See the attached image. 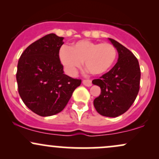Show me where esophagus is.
<instances>
[{"instance_id":"esophagus-1","label":"esophagus","mask_w":159,"mask_h":159,"mask_svg":"<svg viewBox=\"0 0 159 159\" xmlns=\"http://www.w3.org/2000/svg\"><path fill=\"white\" fill-rule=\"evenodd\" d=\"M82 83L84 85H85V86H88V87H90L92 85V81L90 79H84L82 81Z\"/></svg>"}]
</instances>
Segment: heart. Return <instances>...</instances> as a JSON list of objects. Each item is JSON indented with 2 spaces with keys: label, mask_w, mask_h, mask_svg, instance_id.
<instances>
[{
  "label": "heart",
  "mask_w": 159,
  "mask_h": 159,
  "mask_svg": "<svg viewBox=\"0 0 159 159\" xmlns=\"http://www.w3.org/2000/svg\"><path fill=\"white\" fill-rule=\"evenodd\" d=\"M117 54V49L111 43L82 40L70 48L62 47L60 50V60L66 72L71 75L75 74L82 62L90 74L99 75L112 67Z\"/></svg>",
  "instance_id": "heart-1"
}]
</instances>
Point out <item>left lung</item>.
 I'll return each instance as SVG.
<instances>
[{"label":"left lung","mask_w":159,"mask_h":159,"mask_svg":"<svg viewBox=\"0 0 159 159\" xmlns=\"http://www.w3.org/2000/svg\"><path fill=\"white\" fill-rule=\"evenodd\" d=\"M109 39L118 50V62L92 83L101 89L100 95L93 101L96 110L101 116L114 118L128 111L135 101L141 74L139 62L133 53L116 40Z\"/></svg>","instance_id":"left-lung-1"}]
</instances>
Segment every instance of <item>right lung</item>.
<instances>
[{"instance_id": "add662e5", "label": "right lung", "mask_w": 159, "mask_h": 159, "mask_svg": "<svg viewBox=\"0 0 159 159\" xmlns=\"http://www.w3.org/2000/svg\"><path fill=\"white\" fill-rule=\"evenodd\" d=\"M63 38L49 34L29 45L17 66L18 91L25 106L40 116L63 110L81 79L64 74L60 60Z\"/></svg>"}]
</instances>
